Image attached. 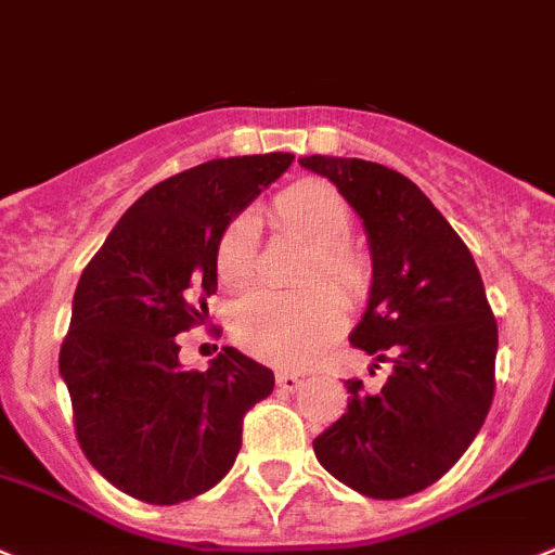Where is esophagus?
<instances>
[{
    "mask_svg": "<svg viewBox=\"0 0 555 555\" xmlns=\"http://www.w3.org/2000/svg\"><path fill=\"white\" fill-rule=\"evenodd\" d=\"M300 385H304V379H300L298 374H289V371H279V374H276L279 390L295 392V390H300Z\"/></svg>",
    "mask_w": 555,
    "mask_h": 555,
    "instance_id": "esophagus-1",
    "label": "esophagus"
}]
</instances>
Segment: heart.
Masks as SVG:
<instances>
[{
  "mask_svg": "<svg viewBox=\"0 0 555 555\" xmlns=\"http://www.w3.org/2000/svg\"><path fill=\"white\" fill-rule=\"evenodd\" d=\"M279 222L314 246L309 279H327L344 293L354 295L365 284V266L349 246L352 211L333 186L322 181H300L273 203ZM217 273L222 284L241 289L257 273V228L251 217L228 224L217 246ZM344 325V300L327 284H311L300 293L284 295L257 289L238 300L233 311V338L255 358L273 365L309 363Z\"/></svg>",
  "mask_w": 555,
  "mask_h": 555,
  "instance_id": "obj_1",
  "label": "heart"
}]
</instances>
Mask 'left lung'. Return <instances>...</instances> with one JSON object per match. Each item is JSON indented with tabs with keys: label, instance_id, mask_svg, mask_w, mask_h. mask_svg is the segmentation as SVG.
Returning <instances> with one entry per match:
<instances>
[{
	"label": "left lung",
	"instance_id": "left-lung-1",
	"mask_svg": "<svg viewBox=\"0 0 555 555\" xmlns=\"http://www.w3.org/2000/svg\"><path fill=\"white\" fill-rule=\"evenodd\" d=\"M363 219L371 289L352 347L390 365L382 390L347 379V412L314 439L317 461L371 499L434 486L475 442L493 401L499 331L475 257L406 176L349 157L298 159Z\"/></svg>",
	"mask_w": 555,
	"mask_h": 555
}]
</instances>
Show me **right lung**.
I'll return each mask as SVG.
<instances>
[{
	"label": "right lung",
	"mask_w": 555,
	"mask_h": 555,
	"mask_svg": "<svg viewBox=\"0 0 555 555\" xmlns=\"http://www.w3.org/2000/svg\"><path fill=\"white\" fill-rule=\"evenodd\" d=\"M293 159H211L159 181L80 273L59 371L80 450L132 499L179 504L217 486L241 450L244 414L271 396L273 371L233 347L186 371L176 336L208 317L228 224Z\"/></svg>",
	"instance_id": "obj_1"
}]
</instances>
